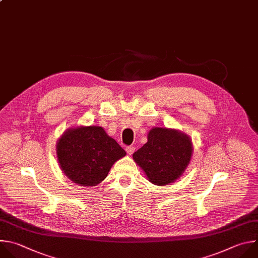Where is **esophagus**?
<instances>
[{"instance_id":"obj_1","label":"esophagus","mask_w":258,"mask_h":258,"mask_svg":"<svg viewBox=\"0 0 258 258\" xmlns=\"http://www.w3.org/2000/svg\"><path fill=\"white\" fill-rule=\"evenodd\" d=\"M126 151H127V153H128V154H132V153L135 151V147H134V146H132V145L127 146V147H126Z\"/></svg>"}]
</instances>
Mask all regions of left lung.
I'll return each instance as SVG.
<instances>
[{
    "instance_id": "8db88e82",
    "label": "left lung",
    "mask_w": 258,
    "mask_h": 258,
    "mask_svg": "<svg viewBox=\"0 0 258 258\" xmlns=\"http://www.w3.org/2000/svg\"><path fill=\"white\" fill-rule=\"evenodd\" d=\"M191 154L192 143L187 135L167 128H153L147 142L133 153V160L151 183L166 185L183 174Z\"/></svg>"
}]
</instances>
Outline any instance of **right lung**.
<instances>
[{
	"label": "right lung",
	"instance_id": "add662e5",
	"mask_svg": "<svg viewBox=\"0 0 258 258\" xmlns=\"http://www.w3.org/2000/svg\"><path fill=\"white\" fill-rule=\"evenodd\" d=\"M126 151L98 126L69 129L59 139L57 156L66 176L81 186H95Z\"/></svg>",
	"mask_w": 258,
	"mask_h": 258
}]
</instances>
